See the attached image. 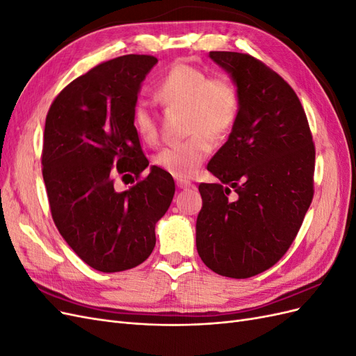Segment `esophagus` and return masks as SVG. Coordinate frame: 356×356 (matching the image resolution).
I'll return each mask as SVG.
<instances>
[{
    "mask_svg": "<svg viewBox=\"0 0 356 356\" xmlns=\"http://www.w3.org/2000/svg\"><path fill=\"white\" fill-rule=\"evenodd\" d=\"M178 188H190L191 187V181L186 179V178H177L175 179Z\"/></svg>",
    "mask_w": 356,
    "mask_h": 356,
    "instance_id": "1",
    "label": "esophagus"
}]
</instances>
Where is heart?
<instances>
[{
    "mask_svg": "<svg viewBox=\"0 0 356 356\" xmlns=\"http://www.w3.org/2000/svg\"><path fill=\"white\" fill-rule=\"evenodd\" d=\"M157 96L168 108L186 110V132L190 136L161 148L154 163L175 177H190L212 152V139H224L238 123L242 106L238 84L229 77H211L199 67L178 62L160 80ZM132 122L139 138L156 141L159 123L152 104L136 102Z\"/></svg>",
    "mask_w": 356,
    "mask_h": 356,
    "instance_id": "obj_1",
    "label": "heart"
}]
</instances>
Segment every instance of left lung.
<instances>
[{
	"label": "left lung",
	"mask_w": 356,
	"mask_h": 356,
	"mask_svg": "<svg viewBox=\"0 0 356 356\" xmlns=\"http://www.w3.org/2000/svg\"><path fill=\"white\" fill-rule=\"evenodd\" d=\"M209 56L230 72L242 106L208 163L220 184L199 186L196 246L212 272L245 279L275 266L294 242L315 193V144L303 105L281 75L246 53Z\"/></svg>",
	"instance_id": "8db88e82"
}]
</instances>
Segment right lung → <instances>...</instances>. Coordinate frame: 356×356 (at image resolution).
<instances>
[{"instance_id": "right-lung-1", "label": "right lung", "mask_w": 356, "mask_h": 356, "mask_svg": "<svg viewBox=\"0 0 356 356\" xmlns=\"http://www.w3.org/2000/svg\"><path fill=\"white\" fill-rule=\"evenodd\" d=\"M149 55L106 60L72 80L51 102L41 165L51 218L81 260L104 273L141 264L156 245V222L168 211L175 182L148 160L132 113ZM134 175L117 192L113 177Z\"/></svg>"}]
</instances>
